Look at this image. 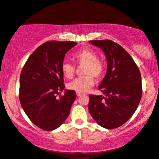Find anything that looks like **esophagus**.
<instances>
[{"instance_id":"obj_1","label":"esophagus","mask_w":159,"mask_h":159,"mask_svg":"<svg viewBox=\"0 0 159 159\" xmlns=\"http://www.w3.org/2000/svg\"><path fill=\"white\" fill-rule=\"evenodd\" d=\"M76 94H77L78 97H80L81 96V95H83L84 94H82V93H80V92H76Z\"/></svg>"}]
</instances>
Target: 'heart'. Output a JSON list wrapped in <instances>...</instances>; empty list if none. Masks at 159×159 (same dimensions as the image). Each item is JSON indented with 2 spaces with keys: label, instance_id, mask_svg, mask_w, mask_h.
<instances>
[{
  "label": "heart",
  "instance_id": "heart-1",
  "mask_svg": "<svg viewBox=\"0 0 159 159\" xmlns=\"http://www.w3.org/2000/svg\"><path fill=\"white\" fill-rule=\"evenodd\" d=\"M73 57L78 64L85 65L84 68V75H86L76 78L71 81L67 84V88L76 92L84 93L94 86V77L100 78L103 75L105 72V65L101 60L97 59L98 57L96 52L88 48H84L75 52ZM61 68L64 77L68 79L73 77L75 67L73 64L65 61L62 62Z\"/></svg>",
  "mask_w": 159,
  "mask_h": 159
}]
</instances>
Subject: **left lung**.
Listing matches in <instances>:
<instances>
[{
	"label": "left lung",
	"mask_w": 159,
	"mask_h": 159,
	"mask_svg": "<svg viewBox=\"0 0 159 159\" xmlns=\"http://www.w3.org/2000/svg\"><path fill=\"white\" fill-rule=\"evenodd\" d=\"M89 43L105 53L107 68L99 89L102 95H89V111L99 125L115 129L132 117L142 97L140 72L129 53L111 40Z\"/></svg>",
	"instance_id": "obj_1"
}]
</instances>
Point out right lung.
I'll list each match as a JSON object with an SVG mask.
<instances>
[{
    "label": "right lung",
    "instance_id": "obj_1",
    "mask_svg": "<svg viewBox=\"0 0 159 159\" xmlns=\"http://www.w3.org/2000/svg\"><path fill=\"white\" fill-rule=\"evenodd\" d=\"M77 45L73 41H48L34 51L20 78V100L32 122L46 131L56 129L68 117L75 91L65 89L62 64L65 54Z\"/></svg>",
    "mask_w": 159,
    "mask_h": 159
}]
</instances>
